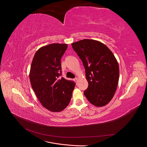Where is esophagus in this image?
Returning a JSON list of instances; mask_svg holds the SVG:
<instances>
[{"instance_id":"34e87169","label":"esophagus","mask_w":147,"mask_h":147,"mask_svg":"<svg viewBox=\"0 0 147 147\" xmlns=\"http://www.w3.org/2000/svg\"><path fill=\"white\" fill-rule=\"evenodd\" d=\"M74 80H75V82H76V83H77V82H78V78H75L74 79Z\"/></svg>"}]
</instances>
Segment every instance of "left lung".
Listing matches in <instances>:
<instances>
[{
  "mask_svg": "<svg viewBox=\"0 0 147 147\" xmlns=\"http://www.w3.org/2000/svg\"><path fill=\"white\" fill-rule=\"evenodd\" d=\"M82 61L88 82L84 95L92 105L103 107L112 99L119 80V65L105 44L91 39L72 43Z\"/></svg>",
  "mask_w": 147,
  "mask_h": 147,
  "instance_id": "1",
  "label": "left lung"
}]
</instances>
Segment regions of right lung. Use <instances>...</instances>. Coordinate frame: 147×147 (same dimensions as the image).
Returning <instances> with one entry per match:
<instances>
[{
    "instance_id": "add662e5",
    "label": "right lung",
    "mask_w": 147,
    "mask_h": 147,
    "mask_svg": "<svg viewBox=\"0 0 147 147\" xmlns=\"http://www.w3.org/2000/svg\"><path fill=\"white\" fill-rule=\"evenodd\" d=\"M67 44L51 43L39 48L30 66L29 78L35 95L44 107L61 112L69 104L75 83L61 75V59Z\"/></svg>"
}]
</instances>
